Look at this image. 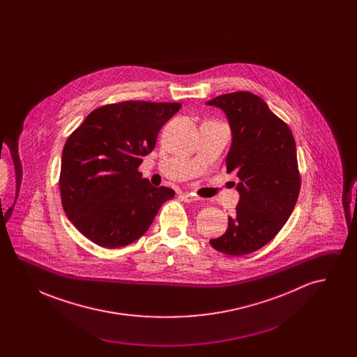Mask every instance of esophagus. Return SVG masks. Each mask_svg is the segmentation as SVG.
Wrapping results in <instances>:
<instances>
[{"instance_id": "esophagus-1", "label": "esophagus", "mask_w": 357, "mask_h": 357, "mask_svg": "<svg viewBox=\"0 0 357 357\" xmlns=\"http://www.w3.org/2000/svg\"><path fill=\"white\" fill-rule=\"evenodd\" d=\"M179 198H181L183 202H186V204H191V202H194V201H198V198H197L194 194H188V192H182V194L179 195Z\"/></svg>"}]
</instances>
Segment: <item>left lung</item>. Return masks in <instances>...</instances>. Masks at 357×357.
I'll list each match as a JSON object with an SVG mask.
<instances>
[{"label": "left lung", "mask_w": 357, "mask_h": 357, "mask_svg": "<svg viewBox=\"0 0 357 357\" xmlns=\"http://www.w3.org/2000/svg\"><path fill=\"white\" fill-rule=\"evenodd\" d=\"M206 104L222 109L229 121L226 167L239 181L234 183L239 194L236 215L229 217L226 233L210 243L225 255H249L275 237L297 202L301 182L294 137L250 92L222 95Z\"/></svg>", "instance_id": "obj_1"}]
</instances>
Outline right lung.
<instances>
[{
	"label": "right lung",
	"mask_w": 357,
	"mask_h": 357,
	"mask_svg": "<svg viewBox=\"0 0 357 357\" xmlns=\"http://www.w3.org/2000/svg\"><path fill=\"white\" fill-rule=\"evenodd\" d=\"M179 108V102L104 105L69 136L59 185L64 211L84 237L108 249L130 245L174 198V190L150 185L137 167Z\"/></svg>",
	"instance_id": "right-lung-1"
}]
</instances>
